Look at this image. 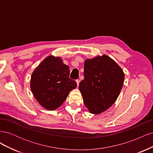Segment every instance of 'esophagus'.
<instances>
[{
    "label": "esophagus",
    "mask_w": 153,
    "mask_h": 153,
    "mask_svg": "<svg viewBox=\"0 0 153 153\" xmlns=\"http://www.w3.org/2000/svg\"><path fill=\"white\" fill-rule=\"evenodd\" d=\"M76 84H77V86L78 87V85H79V83H80V80H76Z\"/></svg>",
    "instance_id": "obj_1"
}]
</instances>
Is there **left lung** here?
<instances>
[{
	"instance_id": "left-lung-1",
	"label": "left lung",
	"mask_w": 153,
	"mask_h": 153,
	"mask_svg": "<svg viewBox=\"0 0 153 153\" xmlns=\"http://www.w3.org/2000/svg\"><path fill=\"white\" fill-rule=\"evenodd\" d=\"M84 74L79 90L85 106L93 114L105 112L115 102L122 89L123 70L112 58L104 54L87 59Z\"/></svg>"
}]
</instances>
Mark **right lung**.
<instances>
[{
	"label": "right lung",
	"instance_id": "add662e5",
	"mask_svg": "<svg viewBox=\"0 0 153 153\" xmlns=\"http://www.w3.org/2000/svg\"><path fill=\"white\" fill-rule=\"evenodd\" d=\"M69 68L60 57L49 55L32 72L30 89L38 102L45 109L61 106L76 82L69 78Z\"/></svg>",
	"mask_w": 153,
	"mask_h": 153
}]
</instances>
